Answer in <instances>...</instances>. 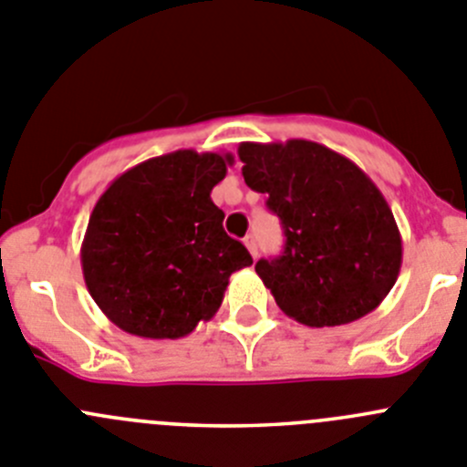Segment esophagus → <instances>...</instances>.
<instances>
[{
	"label": "esophagus",
	"mask_w": 467,
	"mask_h": 467,
	"mask_svg": "<svg viewBox=\"0 0 467 467\" xmlns=\"http://www.w3.org/2000/svg\"><path fill=\"white\" fill-rule=\"evenodd\" d=\"M244 244H246V249L251 251V255H258V244H255V234H246V237H244Z\"/></svg>",
	"instance_id": "esophagus-1"
}]
</instances>
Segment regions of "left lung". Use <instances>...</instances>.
<instances>
[{
	"instance_id": "obj_1",
	"label": "left lung",
	"mask_w": 467,
	"mask_h": 467,
	"mask_svg": "<svg viewBox=\"0 0 467 467\" xmlns=\"http://www.w3.org/2000/svg\"><path fill=\"white\" fill-rule=\"evenodd\" d=\"M244 182L267 195L284 225V254L255 272L285 317L347 326L381 305L402 265V239L379 188L356 162L306 140L244 141Z\"/></svg>"
}]
</instances>
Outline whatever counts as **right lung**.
Segmentation results:
<instances>
[{
  "mask_svg": "<svg viewBox=\"0 0 467 467\" xmlns=\"http://www.w3.org/2000/svg\"><path fill=\"white\" fill-rule=\"evenodd\" d=\"M233 155L174 150L113 179L88 221L81 267L111 323L146 339H179L209 321L246 246L212 202Z\"/></svg>",
  "mask_w": 467,
  "mask_h": 467,
  "instance_id": "obj_1",
  "label": "right lung"
}]
</instances>
